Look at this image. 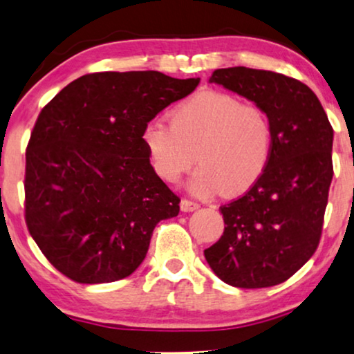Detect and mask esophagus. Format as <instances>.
<instances>
[{
  "instance_id": "1",
  "label": "esophagus",
  "mask_w": 354,
  "mask_h": 354,
  "mask_svg": "<svg viewBox=\"0 0 354 354\" xmlns=\"http://www.w3.org/2000/svg\"><path fill=\"white\" fill-rule=\"evenodd\" d=\"M198 207H200V205H198L196 201H192V200H182L180 201V209L183 211V212H192V211H195V209H198Z\"/></svg>"
}]
</instances>
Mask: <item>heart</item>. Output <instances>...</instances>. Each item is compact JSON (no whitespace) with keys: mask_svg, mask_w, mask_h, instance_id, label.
Masks as SVG:
<instances>
[{"mask_svg":"<svg viewBox=\"0 0 354 354\" xmlns=\"http://www.w3.org/2000/svg\"><path fill=\"white\" fill-rule=\"evenodd\" d=\"M143 143L154 171L176 183L196 162L190 178L196 195L219 192L225 196L245 193L259 180L270 161L274 129L268 113L234 95L203 90L178 104L171 124L149 122Z\"/></svg>","mask_w":354,"mask_h":354,"instance_id":"heart-1","label":"heart"}]
</instances>
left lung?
<instances>
[{"instance_id":"obj_1","label":"left lung","mask_w":354,"mask_h":354,"mask_svg":"<svg viewBox=\"0 0 354 354\" xmlns=\"http://www.w3.org/2000/svg\"><path fill=\"white\" fill-rule=\"evenodd\" d=\"M209 82L268 113L274 147L259 180L221 206L224 235L205 258L232 287H272L317 250L333 177V129L314 91L292 77L240 66L214 71Z\"/></svg>"}]
</instances>
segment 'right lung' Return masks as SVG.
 Listing matches in <instances>:
<instances>
[{"instance_id":"obj_1","label":"right lung","mask_w":354,"mask_h":354,"mask_svg":"<svg viewBox=\"0 0 354 354\" xmlns=\"http://www.w3.org/2000/svg\"><path fill=\"white\" fill-rule=\"evenodd\" d=\"M200 79L95 72L38 114L26 153V224L45 258L77 283H108L143 263L180 198L149 164L142 133Z\"/></svg>"}]
</instances>
